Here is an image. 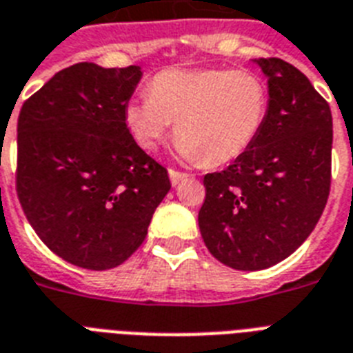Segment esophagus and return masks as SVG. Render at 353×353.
<instances>
[{
    "label": "esophagus",
    "instance_id": "esophagus-1",
    "mask_svg": "<svg viewBox=\"0 0 353 353\" xmlns=\"http://www.w3.org/2000/svg\"><path fill=\"white\" fill-rule=\"evenodd\" d=\"M168 174H170L172 185H179L183 179H187L188 177V174H185V172H179V170H174V168H170V170H168Z\"/></svg>",
    "mask_w": 353,
    "mask_h": 353
}]
</instances>
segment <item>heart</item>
I'll return each mask as SVG.
<instances>
[{
	"label": "heart",
	"instance_id": "b5f03b06",
	"mask_svg": "<svg viewBox=\"0 0 353 353\" xmlns=\"http://www.w3.org/2000/svg\"><path fill=\"white\" fill-rule=\"evenodd\" d=\"M269 112V90L247 69H165L148 95L126 108V124L144 150H154L176 122L179 152L223 165L251 148Z\"/></svg>",
	"mask_w": 353,
	"mask_h": 353
}]
</instances>
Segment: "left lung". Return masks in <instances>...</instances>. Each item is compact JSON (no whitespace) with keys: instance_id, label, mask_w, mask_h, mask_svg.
Here are the masks:
<instances>
[{"instance_id":"left-lung-1","label":"left lung","mask_w":353,"mask_h":353,"mask_svg":"<svg viewBox=\"0 0 353 353\" xmlns=\"http://www.w3.org/2000/svg\"><path fill=\"white\" fill-rule=\"evenodd\" d=\"M269 112L258 139L225 170L205 174L199 231L210 254L238 271L282 262L317 225L330 196L334 124L307 77L260 58Z\"/></svg>"}]
</instances>
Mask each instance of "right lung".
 <instances>
[{"label": "right lung", "mask_w": 353, "mask_h": 353, "mask_svg": "<svg viewBox=\"0 0 353 353\" xmlns=\"http://www.w3.org/2000/svg\"><path fill=\"white\" fill-rule=\"evenodd\" d=\"M141 68L80 62L58 71L18 117L16 192L40 240L65 262L121 265L148 234L168 172L126 126Z\"/></svg>", "instance_id": "1"}]
</instances>
